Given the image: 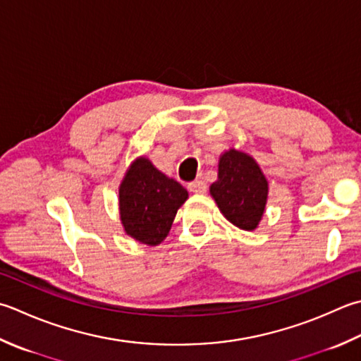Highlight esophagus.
I'll list each match as a JSON object with an SVG mask.
<instances>
[{
	"label": "esophagus",
	"mask_w": 361,
	"mask_h": 361,
	"mask_svg": "<svg viewBox=\"0 0 361 361\" xmlns=\"http://www.w3.org/2000/svg\"><path fill=\"white\" fill-rule=\"evenodd\" d=\"M188 189L190 190V192L203 194V192H207V183L202 181V180H195V181H192V183H189Z\"/></svg>",
	"instance_id": "esophagus-1"
}]
</instances>
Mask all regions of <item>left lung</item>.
Wrapping results in <instances>:
<instances>
[{
  "instance_id": "8db88e82",
  "label": "left lung",
  "mask_w": 361,
  "mask_h": 361,
  "mask_svg": "<svg viewBox=\"0 0 361 361\" xmlns=\"http://www.w3.org/2000/svg\"><path fill=\"white\" fill-rule=\"evenodd\" d=\"M219 209L243 230H255L264 213L267 181L257 161L238 150L225 152L219 161L217 181L209 188Z\"/></svg>"
}]
</instances>
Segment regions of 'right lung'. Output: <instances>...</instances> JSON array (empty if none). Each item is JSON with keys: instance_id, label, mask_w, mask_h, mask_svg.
Segmentation results:
<instances>
[{"instance_id": "1", "label": "right lung", "mask_w": 361, "mask_h": 361, "mask_svg": "<svg viewBox=\"0 0 361 361\" xmlns=\"http://www.w3.org/2000/svg\"><path fill=\"white\" fill-rule=\"evenodd\" d=\"M188 190L167 178L150 161L133 162L118 190L120 219L125 231L139 243L157 245L167 236Z\"/></svg>"}]
</instances>
